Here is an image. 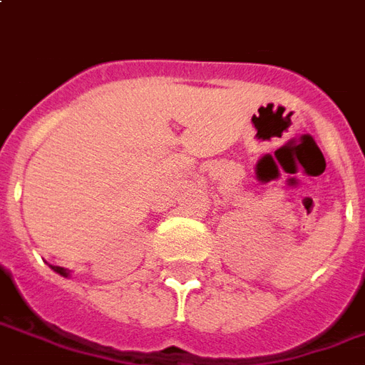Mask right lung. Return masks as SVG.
Listing matches in <instances>:
<instances>
[{
    "mask_svg": "<svg viewBox=\"0 0 365 365\" xmlns=\"http://www.w3.org/2000/svg\"><path fill=\"white\" fill-rule=\"evenodd\" d=\"M52 269L58 272V274H61V277H66V279H69V277H71V271H67V269H63V267H52Z\"/></svg>",
    "mask_w": 365,
    "mask_h": 365,
    "instance_id": "add662e5",
    "label": "right lung"
}]
</instances>
